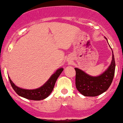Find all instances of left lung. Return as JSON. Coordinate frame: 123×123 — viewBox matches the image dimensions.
Masks as SVG:
<instances>
[{
  "instance_id": "8db88e82",
  "label": "left lung",
  "mask_w": 123,
  "mask_h": 123,
  "mask_svg": "<svg viewBox=\"0 0 123 123\" xmlns=\"http://www.w3.org/2000/svg\"><path fill=\"white\" fill-rule=\"evenodd\" d=\"M105 39H107L105 38ZM112 60L107 70L98 76H89L84 71L75 68L76 86L82 95L94 97L108 90L113 81L115 71V61L112 51Z\"/></svg>"
}]
</instances>
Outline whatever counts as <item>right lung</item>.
<instances>
[{"label":"right lung","mask_w":123,"mask_h":123,"mask_svg":"<svg viewBox=\"0 0 123 123\" xmlns=\"http://www.w3.org/2000/svg\"><path fill=\"white\" fill-rule=\"evenodd\" d=\"M63 70V68L58 69L55 73L50 77L48 81L44 85L35 89L29 90L19 88L13 83L12 81L10 79V77H8V78H9L10 84L13 89L19 96L24 97L25 98L29 99V100L39 101V100H43L50 95L51 92L53 91L57 78L60 76Z\"/></svg>","instance_id":"1"}]
</instances>
